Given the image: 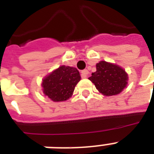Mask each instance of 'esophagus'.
Segmentation results:
<instances>
[{
	"mask_svg": "<svg viewBox=\"0 0 154 154\" xmlns=\"http://www.w3.org/2000/svg\"><path fill=\"white\" fill-rule=\"evenodd\" d=\"M89 75V71L87 69H84L82 70V77H83V78H85V77H87V76Z\"/></svg>",
	"mask_w": 154,
	"mask_h": 154,
	"instance_id": "34e87169",
	"label": "esophagus"
}]
</instances>
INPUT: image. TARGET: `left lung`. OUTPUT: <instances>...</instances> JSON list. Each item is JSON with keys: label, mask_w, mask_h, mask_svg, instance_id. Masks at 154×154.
I'll return each mask as SVG.
<instances>
[{"label": "left lung", "mask_w": 154, "mask_h": 154, "mask_svg": "<svg viewBox=\"0 0 154 154\" xmlns=\"http://www.w3.org/2000/svg\"><path fill=\"white\" fill-rule=\"evenodd\" d=\"M96 68L97 71L89 79L103 95H117L126 87L128 74L122 67L101 60L97 64Z\"/></svg>", "instance_id": "8db88e82"}]
</instances>
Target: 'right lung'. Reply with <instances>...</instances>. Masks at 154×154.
<instances>
[{
	"mask_svg": "<svg viewBox=\"0 0 154 154\" xmlns=\"http://www.w3.org/2000/svg\"><path fill=\"white\" fill-rule=\"evenodd\" d=\"M80 80L79 71L76 68L61 65L43 79V93L56 102L66 101L72 97Z\"/></svg>",
	"mask_w": 154,
	"mask_h": 154,
	"instance_id": "add662e5",
	"label": "right lung"
}]
</instances>
